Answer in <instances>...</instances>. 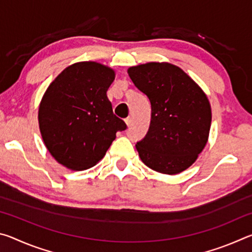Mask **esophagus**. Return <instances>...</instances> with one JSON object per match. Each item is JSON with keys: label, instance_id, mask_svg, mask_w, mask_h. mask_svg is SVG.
I'll list each match as a JSON object with an SVG mask.
<instances>
[{"label": "esophagus", "instance_id": "esophagus-1", "mask_svg": "<svg viewBox=\"0 0 252 252\" xmlns=\"http://www.w3.org/2000/svg\"><path fill=\"white\" fill-rule=\"evenodd\" d=\"M125 121H126V126H131V123H132V118L127 117Z\"/></svg>", "mask_w": 252, "mask_h": 252}]
</instances>
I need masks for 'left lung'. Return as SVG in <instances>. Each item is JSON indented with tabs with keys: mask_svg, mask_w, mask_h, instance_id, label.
I'll return each instance as SVG.
<instances>
[{
	"mask_svg": "<svg viewBox=\"0 0 252 252\" xmlns=\"http://www.w3.org/2000/svg\"><path fill=\"white\" fill-rule=\"evenodd\" d=\"M127 73L151 103L150 126L135 144L143 163L165 174L189 168L208 141V97L180 67L169 63L132 66Z\"/></svg>",
	"mask_w": 252,
	"mask_h": 252,
	"instance_id": "left-lung-1",
	"label": "left lung"
}]
</instances>
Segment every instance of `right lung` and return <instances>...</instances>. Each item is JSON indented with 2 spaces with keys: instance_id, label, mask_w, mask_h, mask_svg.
I'll return each mask as SVG.
<instances>
[{
  "instance_id": "add662e5",
  "label": "right lung",
  "mask_w": 252,
  "mask_h": 252,
  "mask_svg": "<svg viewBox=\"0 0 252 252\" xmlns=\"http://www.w3.org/2000/svg\"><path fill=\"white\" fill-rule=\"evenodd\" d=\"M114 71L96 62L67 66L50 84L39 108L42 138L64 167L85 170L104 157L126 125L112 111L106 91Z\"/></svg>"
}]
</instances>
